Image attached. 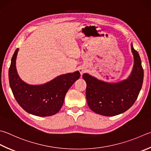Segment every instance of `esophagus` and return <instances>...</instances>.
Here are the masks:
<instances>
[{
  "label": "esophagus",
  "mask_w": 151,
  "mask_h": 151,
  "mask_svg": "<svg viewBox=\"0 0 151 151\" xmlns=\"http://www.w3.org/2000/svg\"><path fill=\"white\" fill-rule=\"evenodd\" d=\"M79 72H80L81 75H82V74H83V73H84V72H85V70H84V68H79Z\"/></svg>",
  "instance_id": "obj_1"
}]
</instances>
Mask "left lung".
Returning a JSON list of instances; mask_svg holds the SVG:
<instances>
[{
  "mask_svg": "<svg viewBox=\"0 0 151 151\" xmlns=\"http://www.w3.org/2000/svg\"><path fill=\"white\" fill-rule=\"evenodd\" d=\"M134 56L132 73L126 80L119 83H106L87 73L83 78L87 83L86 98L91 109L105 116H114L126 112L137 100L143 81V69L137 51Z\"/></svg>",
  "mask_w": 151,
  "mask_h": 151,
  "instance_id": "8db88e82",
  "label": "left lung"
}]
</instances>
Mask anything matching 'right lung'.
<instances>
[{
  "label": "right lung",
  "mask_w": 151,
  "mask_h": 151,
  "mask_svg": "<svg viewBox=\"0 0 151 151\" xmlns=\"http://www.w3.org/2000/svg\"><path fill=\"white\" fill-rule=\"evenodd\" d=\"M18 51L17 49L14 53L8 73L10 86L16 101L25 111L33 115L43 117L56 114L62 106L68 89L79 78L80 73L77 71L60 76L44 85H27L17 73Z\"/></svg>",
  "instance_id": "1"
}]
</instances>
